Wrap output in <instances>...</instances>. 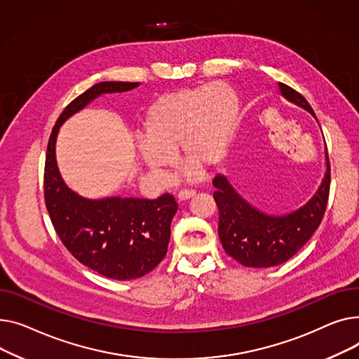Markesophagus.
<instances>
[{"label": "esophagus", "mask_w": 359, "mask_h": 359, "mask_svg": "<svg viewBox=\"0 0 359 359\" xmlns=\"http://www.w3.org/2000/svg\"><path fill=\"white\" fill-rule=\"evenodd\" d=\"M196 196V191L194 189H181V191L178 193V200L184 201V200H188Z\"/></svg>", "instance_id": "34e87169"}]
</instances>
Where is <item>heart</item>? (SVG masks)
Listing matches in <instances>:
<instances>
[{
	"label": "heart",
	"instance_id": "1",
	"mask_svg": "<svg viewBox=\"0 0 359 359\" xmlns=\"http://www.w3.org/2000/svg\"><path fill=\"white\" fill-rule=\"evenodd\" d=\"M241 118V101L226 82L182 88L156 98L143 117V142L139 154L147 170L168 180L177 170L181 151L184 163L191 165L189 177L198 168L219 166L235 139Z\"/></svg>",
	"mask_w": 359,
	"mask_h": 359
}]
</instances>
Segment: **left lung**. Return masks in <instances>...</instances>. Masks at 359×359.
Listing matches in <instances>:
<instances>
[{
	"mask_svg": "<svg viewBox=\"0 0 359 359\" xmlns=\"http://www.w3.org/2000/svg\"><path fill=\"white\" fill-rule=\"evenodd\" d=\"M281 95L316 114L307 100L285 83L278 82ZM318 120V118H316ZM326 149V172L316 194L296 212L283 216L265 215L249 204L224 175L213 180L216 191L213 194L219 207V238L226 250L235 261L250 268H268L284 264L309 242L319 227L330 187V165Z\"/></svg>",
	"mask_w": 359,
	"mask_h": 359,
	"instance_id": "1",
	"label": "left lung"
}]
</instances>
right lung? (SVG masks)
<instances>
[{
	"mask_svg": "<svg viewBox=\"0 0 359 359\" xmlns=\"http://www.w3.org/2000/svg\"><path fill=\"white\" fill-rule=\"evenodd\" d=\"M136 87L139 82L105 81L76 97L55 124L45 163L46 208L62 243L81 264L118 281L143 277L163 259L178 204L171 194L156 200L81 197L60 177L56 137L60 126L97 97Z\"/></svg>",
	"mask_w": 359,
	"mask_h": 359,
	"instance_id": "1",
	"label": "right lung"
}]
</instances>
